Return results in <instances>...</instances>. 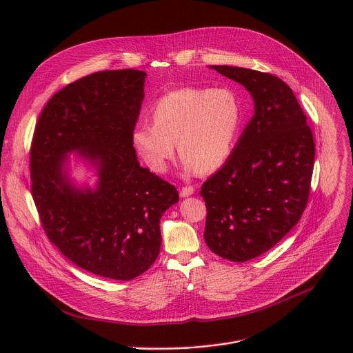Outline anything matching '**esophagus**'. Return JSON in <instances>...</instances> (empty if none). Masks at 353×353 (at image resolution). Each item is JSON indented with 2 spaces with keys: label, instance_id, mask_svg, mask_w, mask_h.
<instances>
[{
  "label": "esophagus",
  "instance_id": "esophagus-1",
  "mask_svg": "<svg viewBox=\"0 0 353 353\" xmlns=\"http://www.w3.org/2000/svg\"><path fill=\"white\" fill-rule=\"evenodd\" d=\"M194 191H195V188L191 187V185H190V187H183V188L180 190V196H181V198H187V196L192 195Z\"/></svg>",
  "mask_w": 353,
  "mask_h": 353
}]
</instances>
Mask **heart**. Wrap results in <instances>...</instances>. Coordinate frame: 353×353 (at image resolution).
Listing matches in <instances>:
<instances>
[{
	"label": "heart",
	"instance_id": "1",
	"mask_svg": "<svg viewBox=\"0 0 353 353\" xmlns=\"http://www.w3.org/2000/svg\"><path fill=\"white\" fill-rule=\"evenodd\" d=\"M152 120L137 124L131 134L134 148L150 170H166L177 142L183 170L208 173L232 154L241 124V103L230 88L185 86L158 99Z\"/></svg>",
	"mask_w": 353,
	"mask_h": 353
}]
</instances>
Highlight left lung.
<instances>
[{
  "mask_svg": "<svg viewBox=\"0 0 353 353\" xmlns=\"http://www.w3.org/2000/svg\"><path fill=\"white\" fill-rule=\"evenodd\" d=\"M211 70L243 85L254 114L226 163L201 188L204 239L219 257L244 263L272 248L299 222L310 192L314 139L292 89L278 77L230 65Z\"/></svg>",
  "mask_w": 353,
  "mask_h": 353,
  "instance_id": "obj_1",
  "label": "left lung"
}]
</instances>
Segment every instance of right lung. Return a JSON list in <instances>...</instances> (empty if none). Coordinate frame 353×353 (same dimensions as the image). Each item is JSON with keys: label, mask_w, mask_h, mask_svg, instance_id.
I'll use <instances>...</instances> for the list:
<instances>
[{"label": "right lung", "mask_w": 353, "mask_h": 353, "mask_svg": "<svg viewBox=\"0 0 353 353\" xmlns=\"http://www.w3.org/2000/svg\"><path fill=\"white\" fill-rule=\"evenodd\" d=\"M146 72H94L57 92L36 124L32 196L47 237L78 267L130 281L155 263L174 185L141 168L131 139ZM97 177L79 185L70 154Z\"/></svg>", "instance_id": "right-lung-1"}]
</instances>
